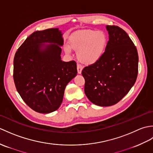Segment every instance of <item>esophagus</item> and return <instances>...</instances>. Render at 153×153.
Here are the masks:
<instances>
[{
	"instance_id": "1",
	"label": "esophagus",
	"mask_w": 153,
	"mask_h": 153,
	"mask_svg": "<svg viewBox=\"0 0 153 153\" xmlns=\"http://www.w3.org/2000/svg\"><path fill=\"white\" fill-rule=\"evenodd\" d=\"M77 73H78L79 74L82 73V71L83 70L82 65H81L80 64H77Z\"/></svg>"
}]
</instances>
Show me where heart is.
<instances>
[{
  "label": "heart",
  "mask_w": 153,
  "mask_h": 153,
  "mask_svg": "<svg viewBox=\"0 0 153 153\" xmlns=\"http://www.w3.org/2000/svg\"><path fill=\"white\" fill-rule=\"evenodd\" d=\"M107 44V37L102 31L85 30L79 32L72 38L71 48L77 52V58L86 64H92L102 57ZM66 53H71L69 46L65 48Z\"/></svg>",
  "instance_id": "obj_1"
}]
</instances>
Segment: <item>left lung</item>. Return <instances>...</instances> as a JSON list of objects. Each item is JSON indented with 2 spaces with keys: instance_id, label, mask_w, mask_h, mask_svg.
Masks as SVG:
<instances>
[{
  "instance_id": "obj_1",
  "label": "left lung",
  "mask_w": 153,
  "mask_h": 153,
  "mask_svg": "<svg viewBox=\"0 0 153 153\" xmlns=\"http://www.w3.org/2000/svg\"><path fill=\"white\" fill-rule=\"evenodd\" d=\"M106 30L109 40L105 53L82 71L87 97L100 106L118 102L134 86L138 74V53L130 37L117 25H106Z\"/></svg>"
}]
</instances>
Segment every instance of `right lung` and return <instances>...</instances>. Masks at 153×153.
I'll return each mask as SVG.
<instances>
[{
	"mask_svg": "<svg viewBox=\"0 0 153 153\" xmlns=\"http://www.w3.org/2000/svg\"><path fill=\"white\" fill-rule=\"evenodd\" d=\"M62 35L58 28L37 31L15 54L13 77L16 88L35 112L47 114L59 108L67 84L77 75L76 62L61 60ZM45 42L53 44H41Z\"/></svg>",
	"mask_w": 153,
	"mask_h": 153,
	"instance_id": "right-lung-1",
	"label": "right lung"
}]
</instances>
